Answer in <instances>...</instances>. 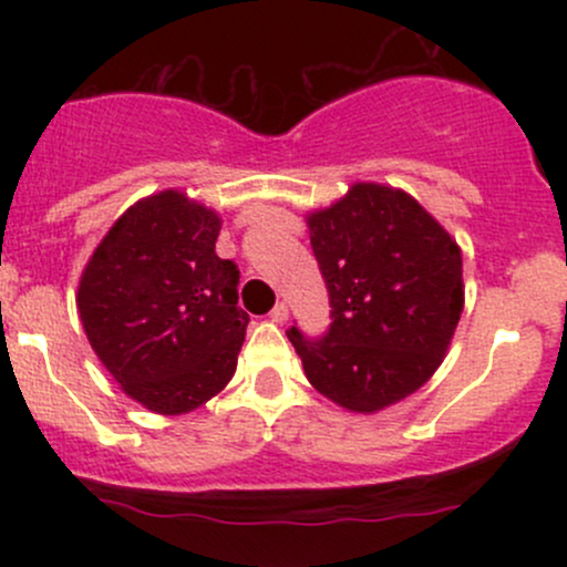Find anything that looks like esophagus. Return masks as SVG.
<instances>
[{
  "instance_id": "obj_1",
  "label": "esophagus",
  "mask_w": 567,
  "mask_h": 567,
  "mask_svg": "<svg viewBox=\"0 0 567 567\" xmlns=\"http://www.w3.org/2000/svg\"><path fill=\"white\" fill-rule=\"evenodd\" d=\"M271 322H279V324H282L285 320H288V303H285V301H279L277 306H275V309H271Z\"/></svg>"
}]
</instances>
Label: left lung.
Listing matches in <instances>:
<instances>
[{
    "label": "left lung",
    "mask_w": 567,
    "mask_h": 567,
    "mask_svg": "<svg viewBox=\"0 0 567 567\" xmlns=\"http://www.w3.org/2000/svg\"><path fill=\"white\" fill-rule=\"evenodd\" d=\"M306 224L333 320L322 338L288 330L306 379L354 413L405 400L440 368L464 311L458 245L381 184H354Z\"/></svg>",
    "instance_id": "left-lung-1"
}]
</instances>
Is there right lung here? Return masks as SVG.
Listing matches in <instances>:
<instances>
[{"label":"right lung","mask_w":567,"mask_h":567,"mask_svg":"<svg viewBox=\"0 0 567 567\" xmlns=\"http://www.w3.org/2000/svg\"><path fill=\"white\" fill-rule=\"evenodd\" d=\"M220 218L186 194L135 202L80 279V317L97 360L127 396L181 415L216 396L237 370L247 311L239 269L216 256Z\"/></svg>","instance_id":"right-lung-1"}]
</instances>
